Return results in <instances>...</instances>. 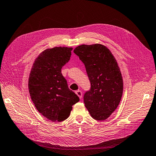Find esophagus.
I'll return each instance as SVG.
<instances>
[{
	"mask_svg": "<svg viewBox=\"0 0 156 156\" xmlns=\"http://www.w3.org/2000/svg\"><path fill=\"white\" fill-rule=\"evenodd\" d=\"M75 93L78 95L79 99H81L82 98V92L81 91H79V90H77V91H75Z\"/></svg>",
	"mask_w": 156,
	"mask_h": 156,
	"instance_id": "34e87169",
	"label": "esophagus"
}]
</instances>
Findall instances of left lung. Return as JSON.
Instances as JSON below:
<instances>
[{
  "instance_id": "left-lung-1",
  "label": "left lung",
  "mask_w": 156,
  "mask_h": 156,
  "mask_svg": "<svg viewBox=\"0 0 156 156\" xmlns=\"http://www.w3.org/2000/svg\"><path fill=\"white\" fill-rule=\"evenodd\" d=\"M86 69L91 88L84 94V103L93 119L103 121L119 105L123 94V79L115 57L102 44H82L75 48Z\"/></svg>"
}]
</instances>
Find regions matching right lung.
<instances>
[{"label": "right lung", "mask_w": 156, "mask_h": 156, "mask_svg": "<svg viewBox=\"0 0 156 156\" xmlns=\"http://www.w3.org/2000/svg\"><path fill=\"white\" fill-rule=\"evenodd\" d=\"M71 47H54L41 53L31 69L29 89L37 109L52 122L68 118L79 97L69 89L61 69L70 60Z\"/></svg>", "instance_id": "obj_1"}]
</instances>
